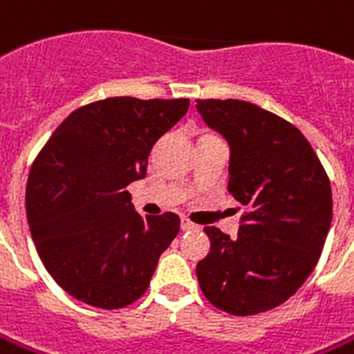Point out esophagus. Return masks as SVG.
<instances>
[{
	"mask_svg": "<svg viewBox=\"0 0 354 354\" xmlns=\"http://www.w3.org/2000/svg\"><path fill=\"white\" fill-rule=\"evenodd\" d=\"M182 230H184V232H189V230H199V227L194 225V223H189L187 218H182Z\"/></svg>",
	"mask_w": 354,
	"mask_h": 354,
	"instance_id": "obj_1",
	"label": "esophagus"
}]
</instances>
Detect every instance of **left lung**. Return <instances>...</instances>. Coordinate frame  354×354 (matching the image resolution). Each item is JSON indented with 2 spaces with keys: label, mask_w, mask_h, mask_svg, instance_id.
Listing matches in <instances>:
<instances>
[{
  "label": "left lung",
  "mask_w": 354,
  "mask_h": 354,
  "mask_svg": "<svg viewBox=\"0 0 354 354\" xmlns=\"http://www.w3.org/2000/svg\"><path fill=\"white\" fill-rule=\"evenodd\" d=\"M197 112L230 149L228 192L248 213L236 238L205 227L199 287L213 306L252 316L283 304L318 263L331 227V186L306 137L244 100H196Z\"/></svg>",
  "instance_id": "8db88e82"
}]
</instances>
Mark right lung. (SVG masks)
I'll return each mask as SVG.
<instances>
[{
	"label": "right lung",
	"instance_id": "1",
	"mask_svg": "<svg viewBox=\"0 0 354 354\" xmlns=\"http://www.w3.org/2000/svg\"><path fill=\"white\" fill-rule=\"evenodd\" d=\"M187 106V98L98 100L69 114L40 151L26 184L28 228L67 295L116 310L147 290L180 218L141 217L126 187L145 178L151 149Z\"/></svg>",
	"mask_w": 354,
	"mask_h": 354
}]
</instances>
